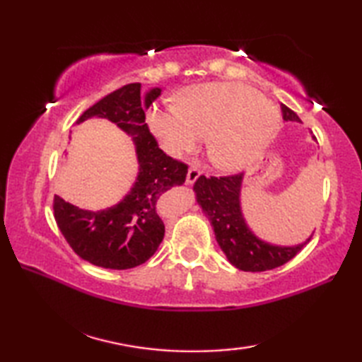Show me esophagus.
<instances>
[{
	"mask_svg": "<svg viewBox=\"0 0 362 362\" xmlns=\"http://www.w3.org/2000/svg\"><path fill=\"white\" fill-rule=\"evenodd\" d=\"M199 175H201V171H199L197 168L191 166L188 169V174H187V183H188V185H191V183H194L199 179Z\"/></svg>",
	"mask_w": 362,
	"mask_h": 362,
	"instance_id": "34e87169",
	"label": "esophagus"
}]
</instances>
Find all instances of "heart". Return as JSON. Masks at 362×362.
<instances>
[{
    "instance_id": "heart-1",
    "label": "heart",
    "mask_w": 362,
    "mask_h": 362,
    "mask_svg": "<svg viewBox=\"0 0 362 362\" xmlns=\"http://www.w3.org/2000/svg\"><path fill=\"white\" fill-rule=\"evenodd\" d=\"M148 124L171 156L193 151L210 136L213 163L238 171L274 141L281 126L276 107L243 83H204L187 88L179 103L152 109Z\"/></svg>"
}]
</instances>
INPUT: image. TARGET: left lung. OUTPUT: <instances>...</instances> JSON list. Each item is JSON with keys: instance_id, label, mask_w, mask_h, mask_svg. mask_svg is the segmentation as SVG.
<instances>
[{"instance_id": "left-lung-1", "label": "left lung", "mask_w": 362, "mask_h": 362, "mask_svg": "<svg viewBox=\"0 0 362 362\" xmlns=\"http://www.w3.org/2000/svg\"><path fill=\"white\" fill-rule=\"evenodd\" d=\"M283 119L302 122L296 112L281 104ZM244 174L205 177L196 180V202L209 218L221 250L236 269L263 272L288 263L310 243L311 236L297 245H276L261 240L245 222L241 209Z\"/></svg>"}]
</instances>
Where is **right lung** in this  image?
<instances>
[{
  "instance_id": "obj_1",
  "label": "right lung",
  "mask_w": 362,
  "mask_h": 362,
  "mask_svg": "<svg viewBox=\"0 0 362 362\" xmlns=\"http://www.w3.org/2000/svg\"><path fill=\"white\" fill-rule=\"evenodd\" d=\"M156 87L141 93V83H127L99 99L76 124L90 118L115 122L132 136L138 174L129 193L105 210H82L54 196V218L66 243L88 263L105 269H130L146 263L163 241L165 224L158 216V199L185 183L188 166L158 148L146 124L144 110L160 96Z\"/></svg>"
}]
</instances>
